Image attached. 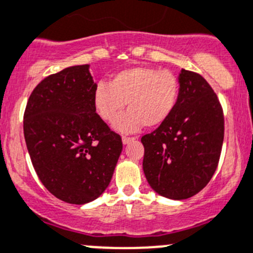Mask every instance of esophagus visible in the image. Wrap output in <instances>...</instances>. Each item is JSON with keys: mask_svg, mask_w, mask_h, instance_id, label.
I'll list each match as a JSON object with an SVG mask.
<instances>
[{"mask_svg": "<svg viewBox=\"0 0 253 253\" xmlns=\"http://www.w3.org/2000/svg\"><path fill=\"white\" fill-rule=\"evenodd\" d=\"M133 139H134V137H127V136L122 137V142H124V144L129 143V142L133 141Z\"/></svg>", "mask_w": 253, "mask_h": 253, "instance_id": "34e87169", "label": "esophagus"}]
</instances>
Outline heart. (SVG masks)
I'll use <instances>...</instances> for the list:
<instances>
[{
	"label": "heart",
	"instance_id": "b5f03b06",
	"mask_svg": "<svg viewBox=\"0 0 253 253\" xmlns=\"http://www.w3.org/2000/svg\"><path fill=\"white\" fill-rule=\"evenodd\" d=\"M180 85L169 70L152 67H132L116 73L110 83L99 82L92 101L97 115L112 122L125 109L128 111L115 122V128L134 132L142 126H161L173 114L179 100Z\"/></svg>",
	"mask_w": 253,
	"mask_h": 253
}]
</instances>
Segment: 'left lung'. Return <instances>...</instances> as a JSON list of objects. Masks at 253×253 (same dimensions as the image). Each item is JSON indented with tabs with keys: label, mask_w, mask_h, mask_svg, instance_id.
Masks as SVG:
<instances>
[{
	"label": "left lung",
	"mask_w": 253,
	"mask_h": 253,
	"mask_svg": "<svg viewBox=\"0 0 253 253\" xmlns=\"http://www.w3.org/2000/svg\"><path fill=\"white\" fill-rule=\"evenodd\" d=\"M179 100L173 114L141 138L143 171L154 192L183 200L207 186L219 164L224 112L209 83L181 69Z\"/></svg>",
	"instance_id": "8db88e82"
}]
</instances>
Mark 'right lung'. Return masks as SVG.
<instances>
[{"label":"right lung","mask_w":253,"mask_h":253,"mask_svg":"<svg viewBox=\"0 0 253 253\" xmlns=\"http://www.w3.org/2000/svg\"><path fill=\"white\" fill-rule=\"evenodd\" d=\"M89 65L42 80L29 96L23 132L32 164L58 199L82 205L109 186L122 151L121 136L96 114Z\"/></svg>","instance_id":"right-lung-1"}]
</instances>
